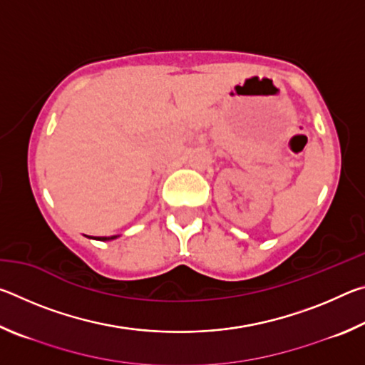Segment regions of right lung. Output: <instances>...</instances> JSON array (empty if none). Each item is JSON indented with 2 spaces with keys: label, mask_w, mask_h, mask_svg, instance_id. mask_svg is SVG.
I'll return each mask as SVG.
<instances>
[{
  "label": "right lung",
  "mask_w": 365,
  "mask_h": 365,
  "mask_svg": "<svg viewBox=\"0 0 365 365\" xmlns=\"http://www.w3.org/2000/svg\"><path fill=\"white\" fill-rule=\"evenodd\" d=\"M90 238V237H88ZM93 238V237H91ZM117 238V235H114V237H95V240H100V242H109V240H115Z\"/></svg>",
  "instance_id": "1"
}]
</instances>
